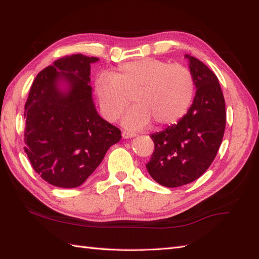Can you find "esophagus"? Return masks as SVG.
I'll list each match as a JSON object with an SVG mask.
<instances>
[{
  "label": "esophagus",
  "mask_w": 259,
  "mask_h": 259,
  "mask_svg": "<svg viewBox=\"0 0 259 259\" xmlns=\"http://www.w3.org/2000/svg\"><path fill=\"white\" fill-rule=\"evenodd\" d=\"M122 136H123V139H132V137H135L136 135L134 134V133H130V132H126V131H124L123 133H122Z\"/></svg>",
  "instance_id": "34e87169"
}]
</instances>
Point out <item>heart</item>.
Returning a JSON list of instances; mask_svg holds the SVG:
<instances>
[{"mask_svg": "<svg viewBox=\"0 0 259 259\" xmlns=\"http://www.w3.org/2000/svg\"><path fill=\"white\" fill-rule=\"evenodd\" d=\"M194 92L193 74L186 66L153 57L123 63L111 75L102 74L95 81L101 111L110 122L119 118L134 95L135 106L123 119L130 131L152 122L158 126L176 123L188 111Z\"/></svg>", "mask_w": 259, "mask_h": 259, "instance_id": "obj_1", "label": "heart"}]
</instances>
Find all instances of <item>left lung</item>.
Here are the masks:
<instances>
[{
  "instance_id": "1",
  "label": "left lung",
  "mask_w": 259,
  "mask_h": 259,
  "mask_svg": "<svg viewBox=\"0 0 259 259\" xmlns=\"http://www.w3.org/2000/svg\"><path fill=\"white\" fill-rule=\"evenodd\" d=\"M196 93L177 124L151 135L155 148L146 164L165 187L186 185L202 176L216 157L226 125L225 100L218 78L203 62L186 54Z\"/></svg>"
}]
</instances>
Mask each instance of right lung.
Returning <instances> with one entry per match:
<instances>
[{"label":"right lung","instance_id":"obj_1","mask_svg":"<svg viewBox=\"0 0 259 259\" xmlns=\"http://www.w3.org/2000/svg\"><path fill=\"white\" fill-rule=\"evenodd\" d=\"M97 57L73 54L37 74L25 103L24 151L51 185L74 188L97 168L122 139L103 119L92 97L91 64Z\"/></svg>","mask_w":259,"mask_h":259}]
</instances>
